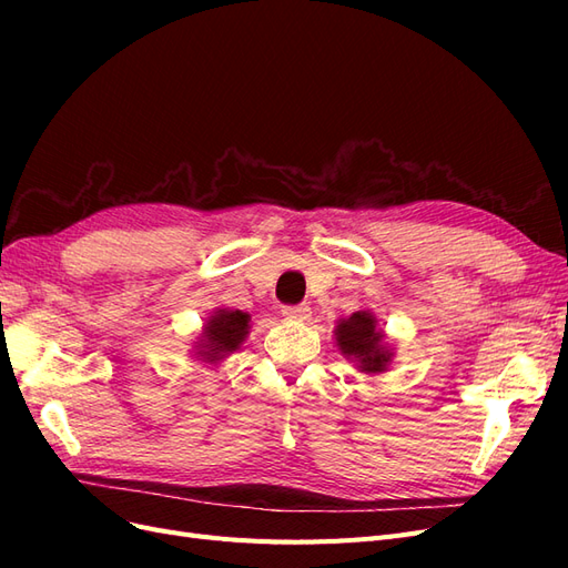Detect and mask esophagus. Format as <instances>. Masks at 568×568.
Segmentation results:
<instances>
[{
    "label": "esophagus",
    "instance_id": "obj_1",
    "mask_svg": "<svg viewBox=\"0 0 568 568\" xmlns=\"http://www.w3.org/2000/svg\"><path fill=\"white\" fill-rule=\"evenodd\" d=\"M282 315L288 322H307L313 313H311V307H307V305H284Z\"/></svg>",
    "mask_w": 568,
    "mask_h": 568
}]
</instances>
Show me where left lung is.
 <instances>
[{
    "label": "left lung",
    "instance_id": "1",
    "mask_svg": "<svg viewBox=\"0 0 568 568\" xmlns=\"http://www.w3.org/2000/svg\"><path fill=\"white\" fill-rule=\"evenodd\" d=\"M336 346L365 374H382L390 365V348L369 311H357L336 324Z\"/></svg>",
    "mask_w": 568,
    "mask_h": 568
}]
</instances>
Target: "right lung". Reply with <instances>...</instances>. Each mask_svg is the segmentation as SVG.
Masks as SVG:
<instances>
[{"mask_svg": "<svg viewBox=\"0 0 568 568\" xmlns=\"http://www.w3.org/2000/svg\"><path fill=\"white\" fill-rule=\"evenodd\" d=\"M248 322L251 315L242 313V311H215L209 322L203 324V338L199 343V357L203 363L215 365L220 359H225L227 355H232L234 351L242 348V343L248 336Z\"/></svg>", "mask_w": 568, "mask_h": 568, "instance_id": "right-lung-1", "label": "right lung"}]
</instances>
